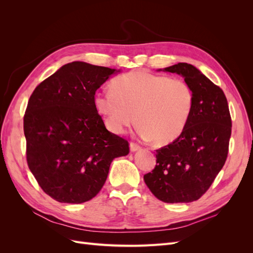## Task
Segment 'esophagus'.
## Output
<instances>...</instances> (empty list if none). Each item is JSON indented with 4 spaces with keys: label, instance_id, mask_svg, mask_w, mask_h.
Here are the masks:
<instances>
[{
    "label": "esophagus",
    "instance_id": "obj_1",
    "mask_svg": "<svg viewBox=\"0 0 253 253\" xmlns=\"http://www.w3.org/2000/svg\"><path fill=\"white\" fill-rule=\"evenodd\" d=\"M129 149H131L132 152H136V151H139L140 150V145H138L135 142H131L129 143Z\"/></svg>",
    "mask_w": 253,
    "mask_h": 253
}]
</instances>
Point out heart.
Returning a JSON list of instances; mask_svg holds the SVG:
<instances>
[{
	"mask_svg": "<svg viewBox=\"0 0 253 253\" xmlns=\"http://www.w3.org/2000/svg\"><path fill=\"white\" fill-rule=\"evenodd\" d=\"M111 88L97 91L94 105L113 133L124 134L137 119L140 137L166 145L185 131L194 103L186 81L134 71L115 78Z\"/></svg>",
	"mask_w": 253,
	"mask_h": 253,
	"instance_id": "obj_1",
	"label": "heart"
}]
</instances>
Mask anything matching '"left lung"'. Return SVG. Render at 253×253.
I'll use <instances>...</instances> for the list:
<instances>
[{
	"label": "left lung",
	"instance_id": "obj_1",
	"mask_svg": "<svg viewBox=\"0 0 253 253\" xmlns=\"http://www.w3.org/2000/svg\"><path fill=\"white\" fill-rule=\"evenodd\" d=\"M164 72L182 76L194 103L183 133L156 150V166L143 179L165 203H191L202 197L224 167L231 136V116L223 89L193 65L177 63Z\"/></svg>",
	"mask_w": 253,
	"mask_h": 253
}]
</instances>
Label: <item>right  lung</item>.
Returning <instances> with one entry per match:
<instances>
[{"mask_svg":"<svg viewBox=\"0 0 253 253\" xmlns=\"http://www.w3.org/2000/svg\"><path fill=\"white\" fill-rule=\"evenodd\" d=\"M120 72L75 61L42 81L24 115L29 170L59 203L81 204L103 187L114 158L128 142L106 129L94 105L96 90Z\"/></svg>","mask_w":253,"mask_h":253,"instance_id":"add662e5","label":"right lung"}]
</instances>
